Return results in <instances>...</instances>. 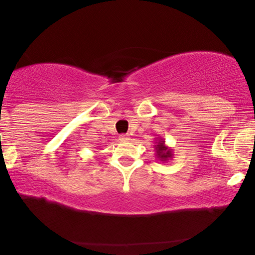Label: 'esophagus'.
Masks as SVG:
<instances>
[{"instance_id": "34e87169", "label": "esophagus", "mask_w": 255, "mask_h": 255, "mask_svg": "<svg viewBox=\"0 0 255 255\" xmlns=\"http://www.w3.org/2000/svg\"><path fill=\"white\" fill-rule=\"evenodd\" d=\"M129 139H130V137L128 136V135H126V134H121V135L119 136V140L121 142H127Z\"/></svg>"}]
</instances>
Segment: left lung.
Wrapping results in <instances>:
<instances>
[{
    "label": "left lung",
    "instance_id": "8db88e82",
    "mask_svg": "<svg viewBox=\"0 0 255 255\" xmlns=\"http://www.w3.org/2000/svg\"><path fill=\"white\" fill-rule=\"evenodd\" d=\"M154 151H156V156L160 162H166V160L171 159V158L174 157L172 150L165 145V140L163 139V137H158V139H156Z\"/></svg>",
    "mask_w": 255,
    "mask_h": 255
}]
</instances>
